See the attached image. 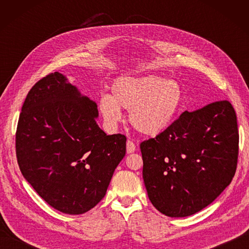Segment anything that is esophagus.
Listing matches in <instances>:
<instances>
[{
  "label": "esophagus",
  "mask_w": 249,
  "mask_h": 249,
  "mask_svg": "<svg viewBox=\"0 0 249 249\" xmlns=\"http://www.w3.org/2000/svg\"><path fill=\"white\" fill-rule=\"evenodd\" d=\"M126 151H127L128 154L136 151V144L133 140H127V142H126Z\"/></svg>",
  "instance_id": "obj_1"
}]
</instances>
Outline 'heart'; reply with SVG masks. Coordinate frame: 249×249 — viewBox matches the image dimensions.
<instances>
[{"label": "heart", "instance_id": "b5f03b06", "mask_svg": "<svg viewBox=\"0 0 249 249\" xmlns=\"http://www.w3.org/2000/svg\"><path fill=\"white\" fill-rule=\"evenodd\" d=\"M111 95H103L98 110L105 123L114 127L121 109L129 111V121L140 133L156 136L167 130L181 113L184 91L176 80L157 75L119 77L111 83Z\"/></svg>", "mask_w": 249, "mask_h": 249}]
</instances>
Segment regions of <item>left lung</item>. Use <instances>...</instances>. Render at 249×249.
Listing matches in <instances>:
<instances>
[{
	"mask_svg": "<svg viewBox=\"0 0 249 249\" xmlns=\"http://www.w3.org/2000/svg\"><path fill=\"white\" fill-rule=\"evenodd\" d=\"M152 204L169 217H186L211 204L231 183L239 130L228 100L185 111L163 133L140 143Z\"/></svg>",
	"mask_w": 249,
	"mask_h": 249,
	"instance_id": "1",
	"label": "left lung"
}]
</instances>
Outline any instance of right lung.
<instances>
[{
    "label": "right lung",
    "instance_id": "add662e5",
    "mask_svg": "<svg viewBox=\"0 0 249 249\" xmlns=\"http://www.w3.org/2000/svg\"><path fill=\"white\" fill-rule=\"evenodd\" d=\"M97 105L60 72L37 81L26 95L16 131L24 178L52 208L79 215L102 200L126 153V137L96 123Z\"/></svg>",
    "mask_w": 249,
    "mask_h": 249
}]
</instances>
